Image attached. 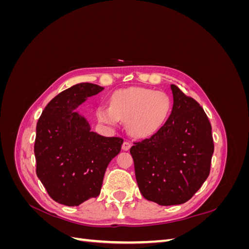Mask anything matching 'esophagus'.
<instances>
[{"label": "esophagus", "mask_w": 249, "mask_h": 249, "mask_svg": "<svg viewBox=\"0 0 249 249\" xmlns=\"http://www.w3.org/2000/svg\"><path fill=\"white\" fill-rule=\"evenodd\" d=\"M130 147H131V143H130L129 141H124L123 145H122V148H123L124 150H129Z\"/></svg>", "instance_id": "34e87169"}]
</instances>
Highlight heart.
Listing matches in <instances>:
<instances>
[{
	"label": "heart",
	"mask_w": 249,
	"mask_h": 249,
	"mask_svg": "<svg viewBox=\"0 0 249 249\" xmlns=\"http://www.w3.org/2000/svg\"><path fill=\"white\" fill-rule=\"evenodd\" d=\"M170 111L171 101L166 93L147 88H129L116 90L111 96L110 106L101 105L96 116L109 125H117L124 120L132 136L144 138L161 129Z\"/></svg>",
	"instance_id": "b5f03b06"
}]
</instances>
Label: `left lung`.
Returning a JSON list of instances; mask_svg holds the SVG:
<instances>
[{
  "label": "left lung",
  "mask_w": 249,
  "mask_h": 249,
  "mask_svg": "<svg viewBox=\"0 0 249 249\" xmlns=\"http://www.w3.org/2000/svg\"><path fill=\"white\" fill-rule=\"evenodd\" d=\"M171 114L130 153L142 196L160 206L189 200L207 179L214 153L212 126L199 104L176 85Z\"/></svg>",
  "instance_id": "obj_1"
}]
</instances>
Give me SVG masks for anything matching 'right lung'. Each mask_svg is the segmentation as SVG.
<instances>
[{"mask_svg":"<svg viewBox=\"0 0 249 249\" xmlns=\"http://www.w3.org/2000/svg\"><path fill=\"white\" fill-rule=\"evenodd\" d=\"M104 87L80 83L56 95L36 125V175L55 201L79 206L100 195L105 172L124 140L104 137L76 110Z\"/></svg>","mask_w":249,"mask_h":249,"instance_id":"1","label":"right lung"}]
</instances>
